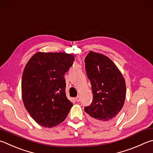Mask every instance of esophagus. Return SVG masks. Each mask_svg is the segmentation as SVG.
I'll return each instance as SVG.
<instances>
[{"mask_svg": "<svg viewBox=\"0 0 153 153\" xmlns=\"http://www.w3.org/2000/svg\"><path fill=\"white\" fill-rule=\"evenodd\" d=\"M76 100L77 102H79V101H80V97L78 96L77 97H76Z\"/></svg>", "mask_w": 153, "mask_h": 153, "instance_id": "obj_1", "label": "esophagus"}]
</instances>
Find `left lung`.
I'll return each mask as SVG.
<instances>
[{
	"label": "left lung",
	"instance_id": "obj_1",
	"mask_svg": "<svg viewBox=\"0 0 153 153\" xmlns=\"http://www.w3.org/2000/svg\"><path fill=\"white\" fill-rule=\"evenodd\" d=\"M84 62L93 94L92 102L84 108L85 112L94 124H112L124 104L126 83L124 77L112 61L103 54L90 51Z\"/></svg>",
	"mask_w": 153,
	"mask_h": 153
}]
</instances>
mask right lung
I'll use <instances>...</instances> for the list:
<instances>
[{
	"mask_svg": "<svg viewBox=\"0 0 153 153\" xmlns=\"http://www.w3.org/2000/svg\"><path fill=\"white\" fill-rule=\"evenodd\" d=\"M74 61L71 54L38 52L25 67L22 98L27 112L41 126L61 124L73 106L66 97L64 76Z\"/></svg>",
	"mask_w": 153,
	"mask_h": 153,
	"instance_id": "add662e5",
	"label": "right lung"
}]
</instances>
